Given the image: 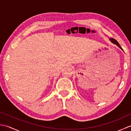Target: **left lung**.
<instances>
[{
    "instance_id": "obj_1",
    "label": "left lung",
    "mask_w": 131,
    "mask_h": 131,
    "mask_svg": "<svg viewBox=\"0 0 131 131\" xmlns=\"http://www.w3.org/2000/svg\"><path fill=\"white\" fill-rule=\"evenodd\" d=\"M109 40H110V41H111V42H112V43H113V44H116V46H117L118 47H119V48H120L122 50V51H123V49H122V47H121V46H120V44H119V43L118 42V41H116L115 39H114V38H109Z\"/></svg>"
}]
</instances>
